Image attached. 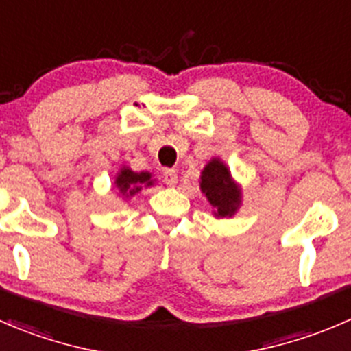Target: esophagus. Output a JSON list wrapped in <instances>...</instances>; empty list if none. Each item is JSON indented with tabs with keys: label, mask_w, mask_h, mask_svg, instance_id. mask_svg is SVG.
<instances>
[{
	"label": "esophagus",
	"mask_w": 351,
	"mask_h": 351,
	"mask_svg": "<svg viewBox=\"0 0 351 351\" xmlns=\"http://www.w3.org/2000/svg\"><path fill=\"white\" fill-rule=\"evenodd\" d=\"M162 178H165L166 185H169V186H175L176 183H178V175H176L175 169H165V173H162Z\"/></svg>",
	"instance_id": "esophagus-1"
}]
</instances>
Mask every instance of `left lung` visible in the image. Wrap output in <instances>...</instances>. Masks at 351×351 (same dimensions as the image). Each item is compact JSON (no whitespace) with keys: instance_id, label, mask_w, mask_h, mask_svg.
I'll return each instance as SVG.
<instances>
[{"instance_id":"8db88e82","label":"left lung","mask_w":351,"mask_h":351,"mask_svg":"<svg viewBox=\"0 0 351 351\" xmlns=\"http://www.w3.org/2000/svg\"><path fill=\"white\" fill-rule=\"evenodd\" d=\"M200 192L213 206V216L233 217L241 207V185L231 175L230 168L221 158H213L200 171Z\"/></svg>"}]
</instances>
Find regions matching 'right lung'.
Instances as JSON below:
<instances>
[{"label": "right lung", "instance_id": "right-lung-1", "mask_svg": "<svg viewBox=\"0 0 351 351\" xmlns=\"http://www.w3.org/2000/svg\"><path fill=\"white\" fill-rule=\"evenodd\" d=\"M156 185V178H152V173L149 171H134L130 166L121 165L120 169L114 175V185L113 189L117 190L118 195L123 200L132 199L137 195L142 189H151Z\"/></svg>", "mask_w": 351, "mask_h": 351}]
</instances>
